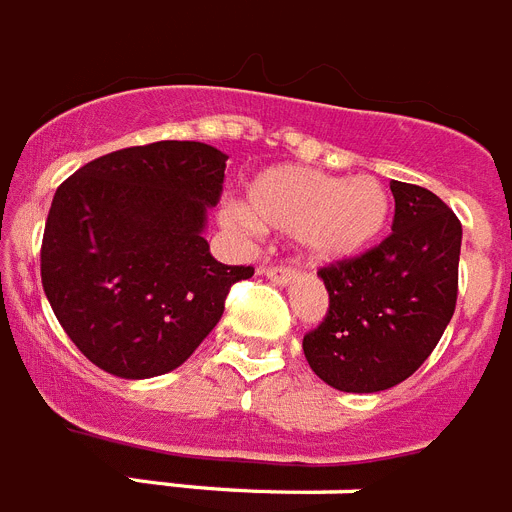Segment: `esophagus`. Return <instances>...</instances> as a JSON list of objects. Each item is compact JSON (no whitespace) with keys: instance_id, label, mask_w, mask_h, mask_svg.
<instances>
[{"instance_id":"34e87169","label":"esophagus","mask_w":512,"mask_h":512,"mask_svg":"<svg viewBox=\"0 0 512 512\" xmlns=\"http://www.w3.org/2000/svg\"><path fill=\"white\" fill-rule=\"evenodd\" d=\"M261 274L272 279L274 285H287V282H292V279H295V269H292V266H285V264L261 266Z\"/></svg>"}]
</instances>
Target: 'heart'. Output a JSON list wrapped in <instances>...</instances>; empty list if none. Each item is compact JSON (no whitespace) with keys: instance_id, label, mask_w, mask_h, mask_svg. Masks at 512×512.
<instances>
[{"instance_id":"obj_1","label":"heart","mask_w":512,"mask_h":512,"mask_svg":"<svg viewBox=\"0 0 512 512\" xmlns=\"http://www.w3.org/2000/svg\"><path fill=\"white\" fill-rule=\"evenodd\" d=\"M391 196L370 176L342 178L305 168H269L246 189V209H227L235 227H272L300 235L318 261L352 259L386 230Z\"/></svg>"}]
</instances>
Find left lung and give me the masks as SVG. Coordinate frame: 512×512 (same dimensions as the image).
<instances>
[{
	"mask_svg": "<svg viewBox=\"0 0 512 512\" xmlns=\"http://www.w3.org/2000/svg\"><path fill=\"white\" fill-rule=\"evenodd\" d=\"M391 194V235L318 269L329 310L303 336L313 373L347 393L386 391L417 373L456 310L461 222L422 186L391 181Z\"/></svg>",
	"mask_w": 512,
	"mask_h": 512,
	"instance_id": "obj_1",
	"label": "left lung"
}]
</instances>
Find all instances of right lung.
I'll use <instances>...</instances> for the list:
<instances>
[{
	"label": "right lung",
	"instance_id": "right-lung-1",
	"mask_svg": "<svg viewBox=\"0 0 512 512\" xmlns=\"http://www.w3.org/2000/svg\"><path fill=\"white\" fill-rule=\"evenodd\" d=\"M227 155L204 142L139 144L61 183L41 243L56 321L87 360L119 378L176 370L217 326L230 287L253 266H225L204 240Z\"/></svg>",
	"mask_w": 512,
	"mask_h": 512
}]
</instances>
